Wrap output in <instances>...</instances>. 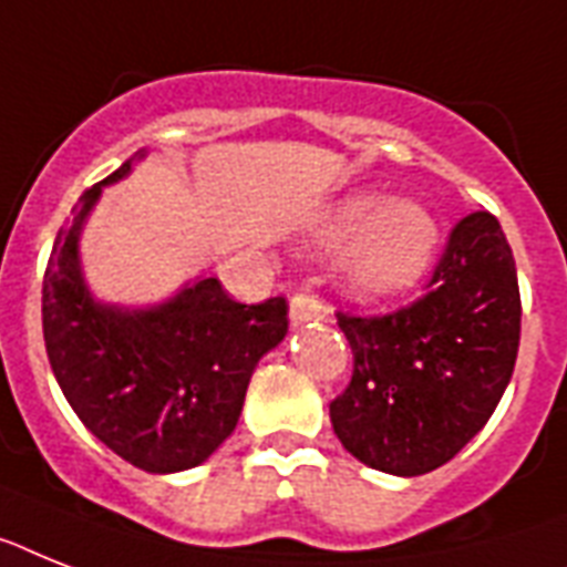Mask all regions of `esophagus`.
<instances>
[{
    "label": "esophagus",
    "instance_id": "34e87169",
    "mask_svg": "<svg viewBox=\"0 0 567 567\" xmlns=\"http://www.w3.org/2000/svg\"><path fill=\"white\" fill-rule=\"evenodd\" d=\"M329 317V308L317 299V293L311 291H297L291 297V323L302 326L311 323V320H326Z\"/></svg>",
    "mask_w": 567,
    "mask_h": 567
}]
</instances>
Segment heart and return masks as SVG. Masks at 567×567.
Masks as SVG:
<instances>
[{"instance_id": "b5f03b06", "label": "heart", "mask_w": 567, "mask_h": 567, "mask_svg": "<svg viewBox=\"0 0 567 567\" xmlns=\"http://www.w3.org/2000/svg\"><path fill=\"white\" fill-rule=\"evenodd\" d=\"M329 238L358 241L349 259V285L361 297L379 299L416 282L434 252L436 227L413 200L384 206L381 197L363 195L340 206Z\"/></svg>"}]
</instances>
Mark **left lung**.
<instances>
[{
	"label": "left lung",
	"mask_w": 567,
	"mask_h": 567,
	"mask_svg": "<svg viewBox=\"0 0 567 567\" xmlns=\"http://www.w3.org/2000/svg\"><path fill=\"white\" fill-rule=\"evenodd\" d=\"M425 288L384 315L338 311L352 379L329 404L334 434L361 463L404 477L449 463L486 425L522 340L515 259L489 212L454 224Z\"/></svg>",
	"instance_id": "obj_1"
}]
</instances>
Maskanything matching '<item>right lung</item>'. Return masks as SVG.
I'll return each instance as SVG.
<instances>
[{
  "instance_id": "right-lung-1",
  "label": "right lung",
  "mask_w": 567,
  "mask_h": 567,
  "mask_svg": "<svg viewBox=\"0 0 567 567\" xmlns=\"http://www.w3.org/2000/svg\"><path fill=\"white\" fill-rule=\"evenodd\" d=\"M86 188L58 229L43 276V340L78 419L136 468L200 466L238 425L259 358L288 331V302H238L200 279L151 311L95 306L78 268V233L101 186Z\"/></svg>"
}]
</instances>
